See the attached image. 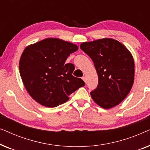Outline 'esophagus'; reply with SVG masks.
<instances>
[{
  "instance_id": "34e87169",
  "label": "esophagus",
  "mask_w": 150,
  "mask_h": 150,
  "mask_svg": "<svg viewBox=\"0 0 150 150\" xmlns=\"http://www.w3.org/2000/svg\"><path fill=\"white\" fill-rule=\"evenodd\" d=\"M82 79H83V81H85V83H87V79H86V78H85V76H83V78H82Z\"/></svg>"
}]
</instances>
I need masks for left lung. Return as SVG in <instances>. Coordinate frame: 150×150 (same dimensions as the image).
<instances>
[{
    "mask_svg": "<svg viewBox=\"0 0 150 150\" xmlns=\"http://www.w3.org/2000/svg\"><path fill=\"white\" fill-rule=\"evenodd\" d=\"M81 50L91 57L98 75V85L92 99L104 108H110L124 100L133 85L134 63L129 50L113 39L84 42Z\"/></svg>",
    "mask_w": 150,
    "mask_h": 150,
    "instance_id": "8db88e82",
    "label": "left lung"
}]
</instances>
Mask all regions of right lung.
Instances as JSON below:
<instances>
[{
  "label": "right lung",
  "instance_id": "add662e5",
  "mask_svg": "<svg viewBox=\"0 0 150 150\" xmlns=\"http://www.w3.org/2000/svg\"><path fill=\"white\" fill-rule=\"evenodd\" d=\"M76 45L57 38H48L30 45L20 57L19 69L24 87L42 105L56 107L69 100L68 96L85 85L74 76L75 67L65 63Z\"/></svg>",
  "mask_w": 150,
  "mask_h": 150
}]
</instances>
